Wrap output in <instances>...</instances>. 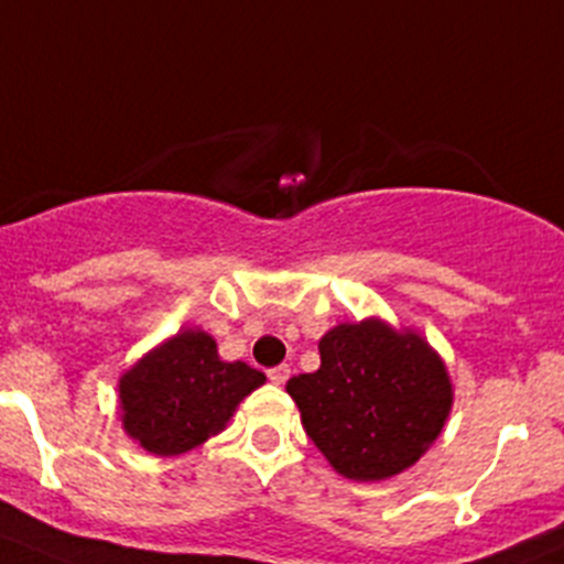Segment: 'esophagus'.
<instances>
[{
    "instance_id": "1",
    "label": "esophagus",
    "mask_w": 564,
    "mask_h": 564,
    "mask_svg": "<svg viewBox=\"0 0 564 564\" xmlns=\"http://www.w3.org/2000/svg\"><path fill=\"white\" fill-rule=\"evenodd\" d=\"M289 375H292V369H289L286 364H281V366H272V369L267 371V377H270V382H275V386H283V382L289 380Z\"/></svg>"
}]
</instances>
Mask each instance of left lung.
Wrapping results in <instances>:
<instances>
[{
    "label": "left lung",
    "instance_id": "obj_1",
    "mask_svg": "<svg viewBox=\"0 0 564 564\" xmlns=\"http://www.w3.org/2000/svg\"><path fill=\"white\" fill-rule=\"evenodd\" d=\"M322 366L286 382L303 427L341 477L377 482L413 466L452 410L444 360L419 333L382 319L336 325Z\"/></svg>",
    "mask_w": 564,
    "mask_h": 564
}]
</instances>
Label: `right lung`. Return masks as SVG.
I'll return each mask as SVG.
<instances>
[{"mask_svg": "<svg viewBox=\"0 0 564 564\" xmlns=\"http://www.w3.org/2000/svg\"><path fill=\"white\" fill-rule=\"evenodd\" d=\"M264 380L242 360H220L209 333L182 330L120 377L123 430L151 455H184L220 433Z\"/></svg>", "mask_w": 564, "mask_h": 564, "instance_id": "1", "label": "right lung"}]
</instances>
